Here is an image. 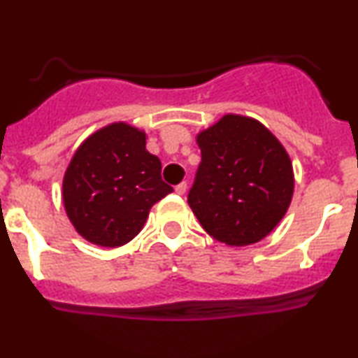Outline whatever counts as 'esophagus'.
Wrapping results in <instances>:
<instances>
[{
    "label": "esophagus",
    "instance_id": "obj_1",
    "mask_svg": "<svg viewBox=\"0 0 358 358\" xmlns=\"http://www.w3.org/2000/svg\"><path fill=\"white\" fill-rule=\"evenodd\" d=\"M187 188H188L187 182H182L180 185H176V187H175V192L178 193V195H185V192H187Z\"/></svg>",
    "mask_w": 358,
    "mask_h": 358
}]
</instances>
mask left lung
<instances>
[{
    "mask_svg": "<svg viewBox=\"0 0 358 358\" xmlns=\"http://www.w3.org/2000/svg\"><path fill=\"white\" fill-rule=\"evenodd\" d=\"M202 162L188 205L213 239L249 245L264 239L293 199V166L256 119L227 114L196 136Z\"/></svg>",
    "mask_w": 358,
    "mask_h": 358,
    "instance_id": "left-lung-1",
    "label": "left lung"
}]
</instances>
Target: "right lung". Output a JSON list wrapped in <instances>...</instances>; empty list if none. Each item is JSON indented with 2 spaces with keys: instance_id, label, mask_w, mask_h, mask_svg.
Instances as JSON below:
<instances>
[{
  "instance_id": "1",
  "label": "right lung",
  "mask_w": 358,
  "mask_h": 358,
  "mask_svg": "<svg viewBox=\"0 0 358 358\" xmlns=\"http://www.w3.org/2000/svg\"><path fill=\"white\" fill-rule=\"evenodd\" d=\"M173 192L146 134L116 122L82 143L64 176V205L76 231L102 248L138 236L150 208Z\"/></svg>"
}]
</instances>
